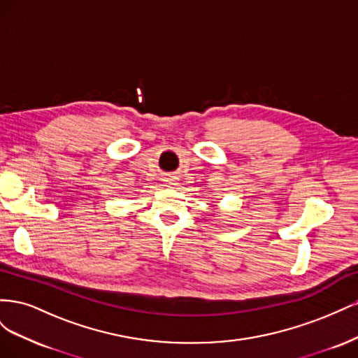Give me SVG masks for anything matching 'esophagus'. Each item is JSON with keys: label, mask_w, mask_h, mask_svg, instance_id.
<instances>
[{"label": "esophagus", "mask_w": 358, "mask_h": 358, "mask_svg": "<svg viewBox=\"0 0 358 358\" xmlns=\"http://www.w3.org/2000/svg\"><path fill=\"white\" fill-rule=\"evenodd\" d=\"M167 182H169V183H171V182H175V179H173V178H169V179H167Z\"/></svg>", "instance_id": "34e87169"}]
</instances>
